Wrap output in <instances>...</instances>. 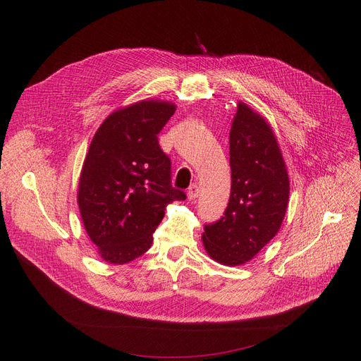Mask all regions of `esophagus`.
Returning a JSON list of instances; mask_svg holds the SVG:
<instances>
[{"label": "esophagus", "mask_w": 361, "mask_h": 361, "mask_svg": "<svg viewBox=\"0 0 361 361\" xmlns=\"http://www.w3.org/2000/svg\"><path fill=\"white\" fill-rule=\"evenodd\" d=\"M199 193H200L199 187L196 184H192L190 187H188V190H187V197H188V200H195L199 196Z\"/></svg>", "instance_id": "34e87169"}]
</instances>
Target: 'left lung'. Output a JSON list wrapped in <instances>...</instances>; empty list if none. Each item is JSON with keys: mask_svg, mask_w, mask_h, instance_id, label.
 <instances>
[{"mask_svg": "<svg viewBox=\"0 0 361 361\" xmlns=\"http://www.w3.org/2000/svg\"><path fill=\"white\" fill-rule=\"evenodd\" d=\"M231 195L224 216L204 225L206 253L225 267L250 262L279 231L290 178L269 123L238 101L230 131Z\"/></svg>", "mask_w": 361, "mask_h": 361, "instance_id": "obj_1", "label": "left lung"}]
</instances>
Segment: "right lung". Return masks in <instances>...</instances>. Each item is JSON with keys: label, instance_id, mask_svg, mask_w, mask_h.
<instances>
[{"label": "right lung", "instance_id": "obj_1", "mask_svg": "<svg viewBox=\"0 0 361 361\" xmlns=\"http://www.w3.org/2000/svg\"><path fill=\"white\" fill-rule=\"evenodd\" d=\"M176 108L159 99L118 108L92 139L78 203L89 238L111 264L146 253L166 206L185 199L171 185V161L158 143V133Z\"/></svg>", "mask_w": 361, "mask_h": 361}]
</instances>
